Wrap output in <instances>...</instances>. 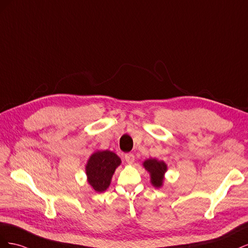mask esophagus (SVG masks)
Wrapping results in <instances>:
<instances>
[{
  "mask_svg": "<svg viewBox=\"0 0 248 248\" xmlns=\"http://www.w3.org/2000/svg\"><path fill=\"white\" fill-rule=\"evenodd\" d=\"M134 159H136V157H134V155L132 153L125 154V160H126L127 163L132 164L134 162Z\"/></svg>",
  "mask_w": 248,
  "mask_h": 248,
  "instance_id": "obj_1",
  "label": "esophagus"
}]
</instances>
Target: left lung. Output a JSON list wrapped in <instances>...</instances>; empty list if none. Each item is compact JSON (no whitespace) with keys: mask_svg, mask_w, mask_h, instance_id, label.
<instances>
[{"mask_svg":"<svg viewBox=\"0 0 248 248\" xmlns=\"http://www.w3.org/2000/svg\"><path fill=\"white\" fill-rule=\"evenodd\" d=\"M144 167L151 175V182L155 187H160L163 181V174L167 171V164L156 159H148L144 162Z\"/></svg>","mask_w":248,"mask_h":248,"instance_id":"8db88e82","label":"left lung"}]
</instances>
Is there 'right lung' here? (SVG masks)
<instances>
[{
	"instance_id": "right-lung-1",
	"label": "right lung",
	"mask_w": 248,
	"mask_h": 248,
	"mask_svg": "<svg viewBox=\"0 0 248 248\" xmlns=\"http://www.w3.org/2000/svg\"><path fill=\"white\" fill-rule=\"evenodd\" d=\"M120 163L121 159L118 155L108 150L95 152L90 157L86 167L90 185L98 192L106 190L109 186L112 174Z\"/></svg>"
}]
</instances>
